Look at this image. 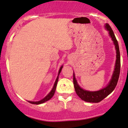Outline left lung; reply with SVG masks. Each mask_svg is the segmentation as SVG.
Wrapping results in <instances>:
<instances>
[{"instance_id": "1", "label": "left lung", "mask_w": 128, "mask_h": 128, "mask_svg": "<svg viewBox=\"0 0 128 128\" xmlns=\"http://www.w3.org/2000/svg\"><path fill=\"white\" fill-rule=\"evenodd\" d=\"M105 27L106 29L109 32V34L112 38V40L113 41L116 49V61L112 79H111L108 85L104 88L101 89V90L94 92L88 91V90H84V89L81 88L77 83L74 73H73V84L74 86L75 91H76L77 95L82 100L86 101V102L96 103L102 101L103 99H104L106 96H108L113 91V90L116 86L118 78H119L120 72V50L118 42L116 37H115L113 31L111 28L110 25L108 24H106Z\"/></svg>"}]
</instances>
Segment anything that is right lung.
Segmentation results:
<instances>
[{
	"instance_id": "right-lung-1",
	"label": "right lung",
	"mask_w": 128,
	"mask_h": 128,
	"mask_svg": "<svg viewBox=\"0 0 128 128\" xmlns=\"http://www.w3.org/2000/svg\"><path fill=\"white\" fill-rule=\"evenodd\" d=\"M63 66H62L61 67V68H60V70H59V72H58V77L56 78V80L55 82V84H54V87L51 90V91H50L49 93L48 94V95H46V96L44 97V99H42L40 101H28V102H29L31 104H42V103H44V102H46V101H48L51 98L52 96H54V95L55 94V90H56V85H57V82H58V76H59L60 73H61V69H62Z\"/></svg>"
}]
</instances>
